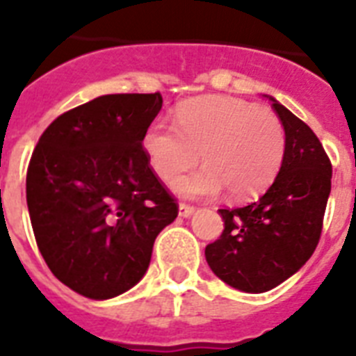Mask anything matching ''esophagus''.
<instances>
[{
	"mask_svg": "<svg viewBox=\"0 0 356 356\" xmlns=\"http://www.w3.org/2000/svg\"><path fill=\"white\" fill-rule=\"evenodd\" d=\"M194 207L192 205H188V203H181V205H179V216H183V218H188V216H192V214H194Z\"/></svg>",
	"mask_w": 356,
	"mask_h": 356,
	"instance_id": "obj_1",
	"label": "esophagus"
}]
</instances>
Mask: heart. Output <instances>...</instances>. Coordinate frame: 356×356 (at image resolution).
I'll return each instance as SVG.
<instances>
[{
	"label": "heart",
	"instance_id": "heart-1",
	"mask_svg": "<svg viewBox=\"0 0 356 356\" xmlns=\"http://www.w3.org/2000/svg\"><path fill=\"white\" fill-rule=\"evenodd\" d=\"M156 177L170 183L200 161L205 168L175 181L186 197L227 190L248 201L270 188L286 156V131L275 113L238 97L211 96L181 103L175 125L155 120L142 136Z\"/></svg>",
	"mask_w": 356,
	"mask_h": 356
}]
</instances>
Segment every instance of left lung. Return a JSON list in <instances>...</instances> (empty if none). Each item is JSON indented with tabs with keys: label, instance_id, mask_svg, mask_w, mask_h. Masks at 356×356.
Instances as JSON below:
<instances>
[{
	"label": "left lung",
	"instance_id": "left-lung-1",
	"mask_svg": "<svg viewBox=\"0 0 356 356\" xmlns=\"http://www.w3.org/2000/svg\"><path fill=\"white\" fill-rule=\"evenodd\" d=\"M271 107L286 131V156L260 200L220 209L223 233L205 248L207 262L229 286L260 293L279 286L312 257L331 194L332 166L320 138L281 103Z\"/></svg>",
	"mask_w": 356,
	"mask_h": 356
}]
</instances>
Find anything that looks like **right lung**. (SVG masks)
Listing matches in <instances>:
<instances>
[{"instance_id": "obj_1", "label": "right lung", "mask_w": 356, "mask_h": 356, "mask_svg": "<svg viewBox=\"0 0 356 356\" xmlns=\"http://www.w3.org/2000/svg\"><path fill=\"white\" fill-rule=\"evenodd\" d=\"M161 107V92L96 97L53 120L31 155L25 194L36 245L53 275L85 298L133 288L179 214L142 145Z\"/></svg>"}]
</instances>
